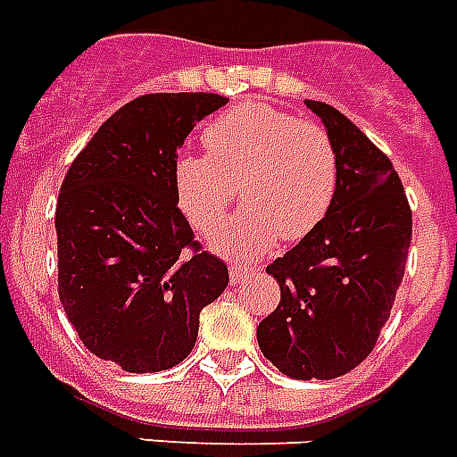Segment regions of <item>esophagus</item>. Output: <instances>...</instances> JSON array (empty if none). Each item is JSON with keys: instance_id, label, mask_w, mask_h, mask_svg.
I'll list each match as a JSON object with an SVG mask.
<instances>
[{"instance_id": "34e87169", "label": "esophagus", "mask_w": 457, "mask_h": 457, "mask_svg": "<svg viewBox=\"0 0 457 457\" xmlns=\"http://www.w3.org/2000/svg\"><path fill=\"white\" fill-rule=\"evenodd\" d=\"M255 272L253 267H241V265H231V284H241L250 277V274Z\"/></svg>"}]
</instances>
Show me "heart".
I'll return each instance as SVG.
<instances>
[{"instance_id":"heart-1","label":"heart","mask_w":457,"mask_h":457,"mask_svg":"<svg viewBox=\"0 0 457 457\" xmlns=\"http://www.w3.org/2000/svg\"><path fill=\"white\" fill-rule=\"evenodd\" d=\"M209 154L183 151L173 163L178 204L195 228L212 231L241 197L248 204L209 238L231 260H255L298 241L330 212L339 159L328 129L267 103H243L207 127Z\"/></svg>"}]
</instances>
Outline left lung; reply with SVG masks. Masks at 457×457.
<instances>
[{
    "label": "left lung",
    "mask_w": 457,
    "mask_h": 457,
    "mask_svg": "<svg viewBox=\"0 0 457 457\" xmlns=\"http://www.w3.org/2000/svg\"><path fill=\"white\" fill-rule=\"evenodd\" d=\"M306 105L337 149V195L320 224L267 267L281 298L257 325V345L289 378L330 380L371 354L386 328L404 277L411 212L386 154L337 108Z\"/></svg>",
    "instance_id": "1"
}]
</instances>
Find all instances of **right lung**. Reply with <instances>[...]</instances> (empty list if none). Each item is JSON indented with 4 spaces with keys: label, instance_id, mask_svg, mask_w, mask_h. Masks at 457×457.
I'll return each instance as SVG.
<instances>
[{
    "label": "right lung",
    "instance_id": "right-lung-1",
    "mask_svg": "<svg viewBox=\"0 0 457 457\" xmlns=\"http://www.w3.org/2000/svg\"><path fill=\"white\" fill-rule=\"evenodd\" d=\"M226 103L219 94L139 96L103 122L62 183V306L86 349L129 373L183 361L202 308L228 284L224 262L192 241L173 185L192 127Z\"/></svg>",
    "mask_w": 457,
    "mask_h": 457
}]
</instances>
